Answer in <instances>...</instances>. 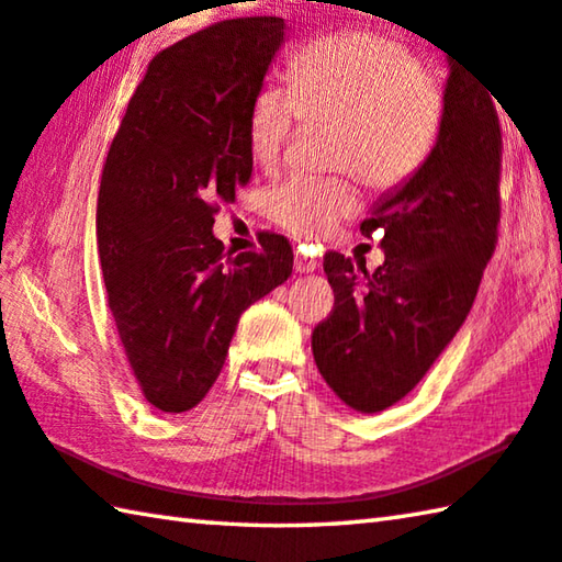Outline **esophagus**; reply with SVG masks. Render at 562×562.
I'll use <instances>...</instances> for the list:
<instances>
[{
  "label": "esophagus",
  "mask_w": 562,
  "mask_h": 562,
  "mask_svg": "<svg viewBox=\"0 0 562 562\" xmlns=\"http://www.w3.org/2000/svg\"><path fill=\"white\" fill-rule=\"evenodd\" d=\"M293 266H296L299 273H311L318 269V259H313V256H308L303 249H296V261H293Z\"/></svg>",
  "instance_id": "obj_1"
}]
</instances>
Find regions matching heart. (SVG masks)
<instances>
[{"label":"heart","mask_w":562,"mask_h":562,"mask_svg":"<svg viewBox=\"0 0 562 562\" xmlns=\"http://www.w3.org/2000/svg\"><path fill=\"white\" fill-rule=\"evenodd\" d=\"M291 88L263 83L249 108L256 165H279L296 123L330 121V165L356 172L370 190L395 192L435 150L447 121V78L419 64L397 38L346 32L293 56ZM358 210L348 177L296 175L263 194V212L283 229L318 239Z\"/></svg>","instance_id":"heart-1"}]
</instances>
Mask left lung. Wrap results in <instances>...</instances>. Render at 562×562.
I'll use <instances>...</instances> for the list:
<instances>
[{
	"mask_svg": "<svg viewBox=\"0 0 562 562\" xmlns=\"http://www.w3.org/2000/svg\"><path fill=\"white\" fill-rule=\"evenodd\" d=\"M447 91L427 162L360 224L380 236L385 263L368 273L338 251L323 256L336 303L313 330V358L333 392L368 415L405 397L457 336L498 241L504 143L494 98L459 64Z\"/></svg>",
	"mask_w": 562,
	"mask_h": 562,
	"instance_id": "left-lung-1",
	"label": "left lung"
}]
</instances>
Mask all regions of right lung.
<instances>
[{
    "label": "right lung",
    "instance_id": "right-lung-1",
    "mask_svg": "<svg viewBox=\"0 0 562 562\" xmlns=\"http://www.w3.org/2000/svg\"><path fill=\"white\" fill-rule=\"evenodd\" d=\"M283 19H224L157 54L127 103L98 190L108 306L137 387L187 412L220 378L241 313L291 276L286 236L224 251L220 204L249 182V108Z\"/></svg>",
    "mask_w": 562,
    "mask_h": 562
}]
</instances>
